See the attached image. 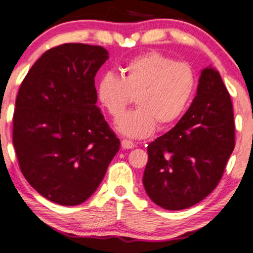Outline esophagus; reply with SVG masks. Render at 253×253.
I'll return each mask as SVG.
<instances>
[{"mask_svg":"<svg viewBox=\"0 0 253 253\" xmlns=\"http://www.w3.org/2000/svg\"><path fill=\"white\" fill-rule=\"evenodd\" d=\"M135 147L134 142H131L129 140H123L122 141V148L123 149H133Z\"/></svg>","mask_w":253,"mask_h":253,"instance_id":"esophagus-1","label":"esophagus"}]
</instances>
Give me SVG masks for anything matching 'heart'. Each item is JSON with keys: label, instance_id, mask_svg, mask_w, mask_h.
<instances>
[{"label": "heart", "instance_id": "heart-1", "mask_svg": "<svg viewBox=\"0 0 253 253\" xmlns=\"http://www.w3.org/2000/svg\"><path fill=\"white\" fill-rule=\"evenodd\" d=\"M122 78L106 73L97 84V98L117 120L136 97L138 109L117 123L128 137L143 138L159 128H169L184 115L196 90V76L189 64L175 62L157 51L130 59Z\"/></svg>", "mask_w": 253, "mask_h": 253}]
</instances>
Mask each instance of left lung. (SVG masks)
<instances>
[{
    "label": "left lung",
    "mask_w": 253,
    "mask_h": 253,
    "mask_svg": "<svg viewBox=\"0 0 253 253\" xmlns=\"http://www.w3.org/2000/svg\"><path fill=\"white\" fill-rule=\"evenodd\" d=\"M234 147L232 99L218 71L208 66L188 111L148 145L142 180L148 196L170 211L197 204L219 183Z\"/></svg>",
    "instance_id": "left-lung-1"
}]
</instances>
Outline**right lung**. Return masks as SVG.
<instances>
[{
  "instance_id": "1",
  "label": "right lung",
  "mask_w": 253,
  "mask_h": 253,
  "mask_svg": "<svg viewBox=\"0 0 253 253\" xmlns=\"http://www.w3.org/2000/svg\"><path fill=\"white\" fill-rule=\"evenodd\" d=\"M109 52L65 43L45 51L20 84L12 141L21 173L48 201L73 206L97 189L120 141L96 102Z\"/></svg>"
}]
</instances>
